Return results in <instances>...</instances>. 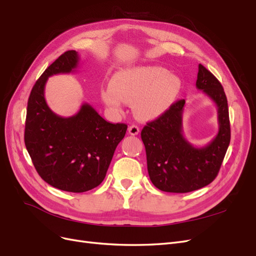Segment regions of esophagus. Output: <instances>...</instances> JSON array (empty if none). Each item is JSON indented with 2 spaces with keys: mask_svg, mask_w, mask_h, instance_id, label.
Returning <instances> with one entry per match:
<instances>
[{
  "mask_svg": "<svg viewBox=\"0 0 256 256\" xmlns=\"http://www.w3.org/2000/svg\"><path fill=\"white\" fill-rule=\"evenodd\" d=\"M128 132H129V134H131V136H138V134H140V128H138V127L136 126V125H131V126L128 128Z\"/></svg>",
  "mask_w": 256,
  "mask_h": 256,
  "instance_id": "1",
  "label": "esophagus"
}]
</instances>
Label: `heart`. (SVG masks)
<instances>
[{
  "instance_id": "heart-1",
  "label": "heart",
  "mask_w": 256,
  "mask_h": 256,
  "mask_svg": "<svg viewBox=\"0 0 256 256\" xmlns=\"http://www.w3.org/2000/svg\"><path fill=\"white\" fill-rule=\"evenodd\" d=\"M182 90V80L160 66H136L115 72L100 96L106 106L122 112V102L132 104L138 118L150 120L166 113Z\"/></svg>"
}]
</instances>
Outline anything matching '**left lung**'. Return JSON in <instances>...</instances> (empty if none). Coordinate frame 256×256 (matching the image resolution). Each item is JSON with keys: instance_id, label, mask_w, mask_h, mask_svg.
I'll return each mask as SVG.
<instances>
[{"instance_id": "left-lung-1", "label": "left lung", "mask_w": 256, "mask_h": 256, "mask_svg": "<svg viewBox=\"0 0 256 256\" xmlns=\"http://www.w3.org/2000/svg\"><path fill=\"white\" fill-rule=\"evenodd\" d=\"M196 88L210 98L218 110L219 130L204 146L192 145L182 132L186 102L180 100L141 132L147 170L152 182L161 191L191 192L205 187L218 175L230 141L228 106L218 79L198 65Z\"/></svg>"}]
</instances>
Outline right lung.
<instances>
[{"mask_svg":"<svg viewBox=\"0 0 256 256\" xmlns=\"http://www.w3.org/2000/svg\"><path fill=\"white\" fill-rule=\"evenodd\" d=\"M80 56L69 50L53 62L30 92L24 143L37 173L52 187L80 193L102 182L116 146L126 134L125 124H111L88 102L78 113L63 118L44 99V86L53 74L76 72Z\"/></svg>","mask_w":256,"mask_h":256,"instance_id":"right-lung-1","label":"right lung"}]
</instances>
